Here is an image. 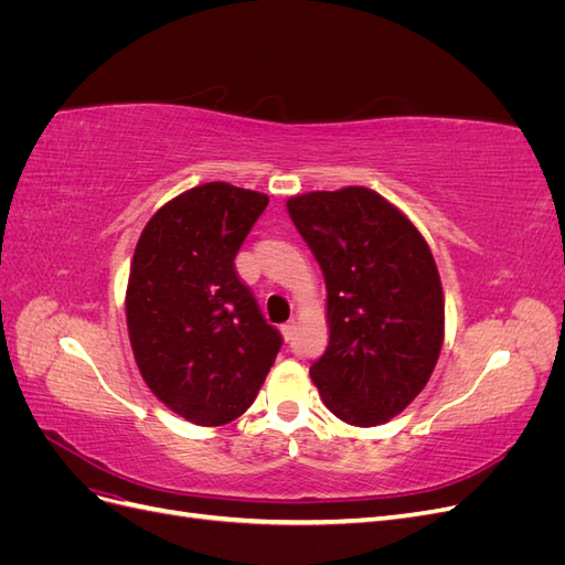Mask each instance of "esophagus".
Segmentation results:
<instances>
[{
	"instance_id": "obj_1",
	"label": "esophagus",
	"mask_w": 565,
	"mask_h": 565,
	"mask_svg": "<svg viewBox=\"0 0 565 565\" xmlns=\"http://www.w3.org/2000/svg\"><path fill=\"white\" fill-rule=\"evenodd\" d=\"M280 332H282V337H285V341H292V337H295V332H297V322H295V320L285 322L282 328H280Z\"/></svg>"
}]
</instances>
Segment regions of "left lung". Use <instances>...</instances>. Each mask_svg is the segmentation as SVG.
Instances as JSON below:
<instances>
[{"mask_svg":"<svg viewBox=\"0 0 565 565\" xmlns=\"http://www.w3.org/2000/svg\"><path fill=\"white\" fill-rule=\"evenodd\" d=\"M328 287L330 344L311 365L341 422L377 426L429 382L446 332L434 254L398 207L363 185L287 200Z\"/></svg>","mask_w":565,"mask_h":565,"instance_id":"1","label":"left lung"}]
</instances>
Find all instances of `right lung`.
<instances>
[{"label": "right lung", "mask_w": 565, "mask_h": 565, "mask_svg": "<svg viewBox=\"0 0 565 565\" xmlns=\"http://www.w3.org/2000/svg\"><path fill=\"white\" fill-rule=\"evenodd\" d=\"M268 195L212 181L169 200L146 224L127 285V330L148 388L198 426L254 403L282 347L235 254Z\"/></svg>", "instance_id": "add662e5"}]
</instances>
